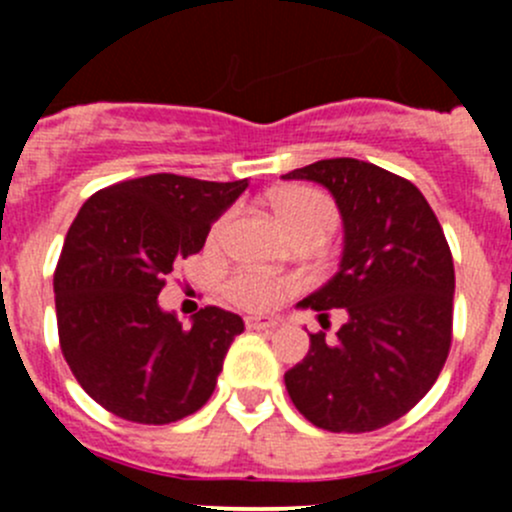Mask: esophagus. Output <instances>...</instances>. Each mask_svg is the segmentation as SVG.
I'll list each match as a JSON object with an SVG mask.
<instances>
[{
	"label": "esophagus",
	"mask_w": 512,
	"mask_h": 512,
	"mask_svg": "<svg viewBox=\"0 0 512 512\" xmlns=\"http://www.w3.org/2000/svg\"><path fill=\"white\" fill-rule=\"evenodd\" d=\"M245 327L252 329V332H267V329L277 327V319L275 317H247Z\"/></svg>",
	"instance_id": "esophagus-1"
}]
</instances>
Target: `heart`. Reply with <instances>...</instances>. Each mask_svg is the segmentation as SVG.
<instances>
[{
	"mask_svg": "<svg viewBox=\"0 0 512 512\" xmlns=\"http://www.w3.org/2000/svg\"><path fill=\"white\" fill-rule=\"evenodd\" d=\"M270 203L294 240H304V237L327 240L339 223L334 203L319 190L287 188L272 195ZM227 220L230 215L218 220V225L213 227V237L223 235ZM294 287L297 285L292 280L267 277L260 272H237L227 280L225 294L235 307L247 309V312H267V309H275L289 292H294Z\"/></svg>",
	"mask_w": 512,
	"mask_h": 512,
	"instance_id": "heart-1",
	"label": "heart"
}]
</instances>
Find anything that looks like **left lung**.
Listing matches in <instances>:
<instances>
[{
    "instance_id": "left-lung-1",
    "label": "left lung",
    "mask_w": 512,
    "mask_h": 512,
    "mask_svg": "<svg viewBox=\"0 0 512 512\" xmlns=\"http://www.w3.org/2000/svg\"><path fill=\"white\" fill-rule=\"evenodd\" d=\"M312 180L344 223L339 272L299 307L344 309L334 342L309 334L285 374L297 411L332 433H366L409 414L446 364L453 332V257L431 205L411 180L356 158H329L282 175Z\"/></svg>"
}]
</instances>
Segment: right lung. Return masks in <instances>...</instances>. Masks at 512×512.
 I'll return each mask as SVG.
<instances>
[{"label":"right lung","instance_id":"add662e5","mask_svg":"<svg viewBox=\"0 0 512 512\" xmlns=\"http://www.w3.org/2000/svg\"><path fill=\"white\" fill-rule=\"evenodd\" d=\"M245 188L247 178L143 175L98 190L71 223L54 272L59 344L81 389L113 416L163 426L213 396L245 324L205 307L183 327L158 294Z\"/></svg>","mask_w":512,"mask_h":512}]
</instances>
